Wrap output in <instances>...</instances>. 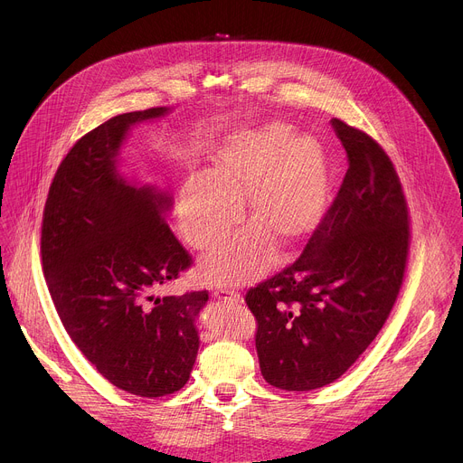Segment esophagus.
Listing matches in <instances>:
<instances>
[{"instance_id": "obj_1", "label": "esophagus", "mask_w": 463, "mask_h": 463, "mask_svg": "<svg viewBox=\"0 0 463 463\" xmlns=\"http://www.w3.org/2000/svg\"><path fill=\"white\" fill-rule=\"evenodd\" d=\"M214 298H222V300H229V302H240V293L234 289H214Z\"/></svg>"}]
</instances>
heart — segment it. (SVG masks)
Returning <instances> with one entry per match:
<instances>
[{
    "mask_svg": "<svg viewBox=\"0 0 463 463\" xmlns=\"http://www.w3.org/2000/svg\"><path fill=\"white\" fill-rule=\"evenodd\" d=\"M252 220L202 266L207 282L240 286L268 269L273 249L295 250L318 227L327 200V163L311 137L268 122L227 137L209 175L190 177L177 197L184 240L200 250L222 243L240 222V202Z\"/></svg>",
    "mask_w": 463,
    "mask_h": 463,
    "instance_id": "b5f03b06",
    "label": "heart"
}]
</instances>
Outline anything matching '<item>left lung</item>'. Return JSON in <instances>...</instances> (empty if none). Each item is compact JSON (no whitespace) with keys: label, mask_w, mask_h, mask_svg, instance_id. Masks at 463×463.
Returning a JSON list of instances; mask_svg holds the SVG:
<instances>
[{"label":"left lung","mask_w":463,"mask_h":463,"mask_svg":"<svg viewBox=\"0 0 463 463\" xmlns=\"http://www.w3.org/2000/svg\"><path fill=\"white\" fill-rule=\"evenodd\" d=\"M348 156L335 200L302 254L245 293L269 384L306 392L339 379L381 332L405 280L411 218L393 163L366 131L332 118Z\"/></svg>","instance_id":"left-lung-1"}]
</instances>
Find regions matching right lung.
<instances>
[{"label":"right lung","instance_id":"right-lung-1","mask_svg":"<svg viewBox=\"0 0 463 463\" xmlns=\"http://www.w3.org/2000/svg\"><path fill=\"white\" fill-rule=\"evenodd\" d=\"M166 108L117 115L80 137L60 163L42 218V266L58 317L86 359L117 388L161 398L195 363V318L209 291L156 298L192 266L166 222L172 200L117 172L131 124Z\"/></svg>","mask_w":463,"mask_h":463}]
</instances>
